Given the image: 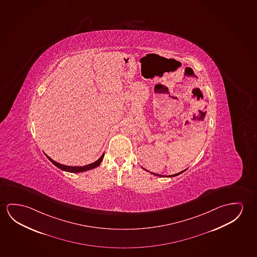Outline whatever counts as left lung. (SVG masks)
Returning <instances> with one entry per match:
<instances>
[{
	"label": "left lung",
	"mask_w": 257,
	"mask_h": 257,
	"mask_svg": "<svg viewBox=\"0 0 257 257\" xmlns=\"http://www.w3.org/2000/svg\"><path fill=\"white\" fill-rule=\"evenodd\" d=\"M185 171V170H184ZM184 171H182V172H181V173H179V174H173V175H169V176H166V177H173V176H177V175H179V174H182V173H183ZM153 174V173H152ZM155 174V175H158V176H160V177H162V176H164V175H161V174Z\"/></svg>",
	"instance_id": "left-lung-1"
}]
</instances>
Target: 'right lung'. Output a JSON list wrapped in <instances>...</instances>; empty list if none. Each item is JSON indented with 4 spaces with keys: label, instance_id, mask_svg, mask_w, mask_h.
I'll return each mask as SVG.
<instances>
[{
    "label": "right lung",
    "instance_id": "right-lung-1",
    "mask_svg": "<svg viewBox=\"0 0 257 257\" xmlns=\"http://www.w3.org/2000/svg\"><path fill=\"white\" fill-rule=\"evenodd\" d=\"M46 157H47L48 159H49L54 166H57L58 168L61 169V170L66 171V172H70V173H81V172H85V171L90 170V169H93L95 167L99 166V164L102 161L103 158H104V154H103L96 162L91 163L90 165H87V166H64V165H61V164L55 162L54 160H52V158H49L47 155H46Z\"/></svg>",
    "mask_w": 257,
    "mask_h": 257
}]
</instances>
